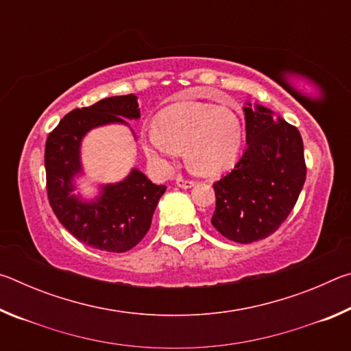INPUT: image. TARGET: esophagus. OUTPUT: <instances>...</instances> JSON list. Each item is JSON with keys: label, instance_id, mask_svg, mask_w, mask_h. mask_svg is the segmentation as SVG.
Returning a JSON list of instances; mask_svg holds the SVG:
<instances>
[{"label": "esophagus", "instance_id": "obj_1", "mask_svg": "<svg viewBox=\"0 0 351 351\" xmlns=\"http://www.w3.org/2000/svg\"><path fill=\"white\" fill-rule=\"evenodd\" d=\"M176 186L181 187V189H192L195 186V181H190V180H186V178H182V176H178L176 178Z\"/></svg>", "mask_w": 351, "mask_h": 351}]
</instances>
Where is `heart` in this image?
<instances>
[{"mask_svg": "<svg viewBox=\"0 0 351 351\" xmlns=\"http://www.w3.org/2000/svg\"><path fill=\"white\" fill-rule=\"evenodd\" d=\"M241 144L240 117L226 106L204 102L165 106L142 134V147L154 169L167 171L186 150L189 169L206 178L234 167Z\"/></svg>", "mask_w": 351, "mask_h": 351, "instance_id": "1", "label": "heart"}]
</instances>
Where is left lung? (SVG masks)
Segmentation results:
<instances>
[{
  "mask_svg": "<svg viewBox=\"0 0 351 351\" xmlns=\"http://www.w3.org/2000/svg\"><path fill=\"white\" fill-rule=\"evenodd\" d=\"M247 148L229 175L213 184L212 224L226 239L254 243L288 218L306 176L299 130L263 105L246 104Z\"/></svg>",
  "mask_w": 351,
  "mask_h": 351,
  "instance_id": "1",
  "label": "left lung"
}]
</instances>
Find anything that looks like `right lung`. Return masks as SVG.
Instances as JSON below:
<instances>
[{
  "instance_id": "obj_1",
  "label": "right lung",
  "mask_w": 351,
  "mask_h": 351,
  "mask_svg": "<svg viewBox=\"0 0 351 351\" xmlns=\"http://www.w3.org/2000/svg\"><path fill=\"white\" fill-rule=\"evenodd\" d=\"M141 117L134 94L99 100L64 116L47 136L45 148L46 187L49 204L63 228L86 246L106 252H125L144 239L165 186L153 184L145 173L132 169L112 184H99L93 199L75 195V180L83 175L82 141L93 128ZM134 134V133H133Z\"/></svg>"
}]
</instances>
